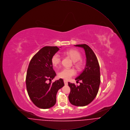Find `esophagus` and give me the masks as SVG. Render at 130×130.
Masks as SVG:
<instances>
[{
	"label": "esophagus",
	"instance_id": "esophagus-1",
	"mask_svg": "<svg viewBox=\"0 0 130 130\" xmlns=\"http://www.w3.org/2000/svg\"><path fill=\"white\" fill-rule=\"evenodd\" d=\"M64 84L65 85H68V82L67 81L64 80Z\"/></svg>",
	"mask_w": 130,
	"mask_h": 130
}]
</instances>
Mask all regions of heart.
<instances>
[{"label":"heart","instance_id":"1","mask_svg":"<svg viewBox=\"0 0 130 130\" xmlns=\"http://www.w3.org/2000/svg\"><path fill=\"white\" fill-rule=\"evenodd\" d=\"M65 55L69 56L72 60L74 62L75 67L78 69H80L82 67V64L78 61L81 59V54L76 50H69L63 53ZM61 63V56L60 55L56 53L53 56L52 58V63L54 67H57ZM76 74V72L73 69L64 68L59 73L58 75L59 77L65 80H69L72 76Z\"/></svg>","mask_w":130,"mask_h":130}]
</instances>
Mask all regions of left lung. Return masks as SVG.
Listing matches in <instances>:
<instances>
[{
    "mask_svg": "<svg viewBox=\"0 0 130 130\" xmlns=\"http://www.w3.org/2000/svg\"><path fill=\"white\" fill-rule=\"evenodd\" d=\"M76 47L83 48L86 57V66L80 74L75 79L81 80L79 86L68 82L71 89L69 100L72 105L85 106L96 97L100 83V67L98 58L92 49L86 44H78Z\"/></svg>",
    "mask_w": 130,
    "mask_h": 130,
    "instance_id": "8db88e82",
    "label": "left lung"
}]
</instances>
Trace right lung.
<instances>
[{
  "label": "right lung",
  "instance_id": "obj_1",
  "mask_svg": "<svg viewBox=\"0 0 130 130\" xmlns=\"http://www.w3.org/2000/svg\"><path fill=\"white\" fill-rule=\"evenodd\" d=\"M59 50L56 46L44 47L32 57L27 70V92L33 103L41 109H49L55 105L56 93L64 86L62 78L53 83L50 81L56 75L52 58Z\"/></svg>",
  "mask_w": 130,
  "mask_h": 130
}]
</instances>
